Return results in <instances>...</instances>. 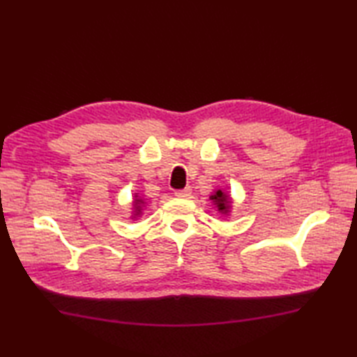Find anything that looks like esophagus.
I'll list each match as a JSON object with an SVG mask.
<instances>
[{"instance_id": "34e87169", "label": "esophagus", "mask_w": 357, "mask_h": 357, "mask_svg": "<svg viewBox=\"0 0 357 357\" xmlns=\"http://www.w3.org/2000/svg\"><path fill=\"white\" fill-rule=\"evenodd\" d=\"M190 195H192V188L190 187L184 188V190H176V192H174V196H178V198H190Z\"/></svg>"}]
</instances>
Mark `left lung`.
<instances>
[{
	"instance_id": "8db88e82",
	"label": "left lung",
	"mask_w": 357,
	"mask_h": 357,
	"mask_svg": "<svg viewBox=\"0 0 357 357\" xmlns=\"http://www.w3.org/2000/svg\"><path fill=\"white\" fill-rule=\"evenodd\" d=\"M210 199L213 201L219 213H222V215L230 213V208H231L230 196L227 195L224 190H221V188H219V190H215V193L210 196Z\"/></svg>"
}]
</instances>
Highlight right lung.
Segmentation results:
<instances>
[{
  "label": "right lung",
  "mask_w": 357,
  "mask_h": 357,
  "mask_svg": "<svg viewBox=\"0 0 357 357\" xmlns=\"http://www.w3.org/2000/svg\"><path fill=\"white\" fill-rule=\"evenodd\" d=\"M144 204H146V202H144V199L139 198L138 193H136L135 195V201H133V218H138L141 215Z\"/></svg>",
  "instance_id": "1"
}]
</instances>
